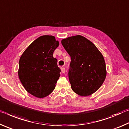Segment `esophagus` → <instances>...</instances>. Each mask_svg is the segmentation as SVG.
Masks as SVG:
<instances>
[{"label":"esophagus","mask_w":129,"mask_h":129,"mask_svg":"<svg viewBox=\"0 0 129 129\" xmlns=\"http://www.w3.org/2000/svg\"><path fill=\"white\" fill-rule=\"evenodd\" d=\"M61 71H62V73H65V71H66V70H65L64 67H62V68H61Z\"/></svg>","instance_id":"esophagus-1"}]
</instances>
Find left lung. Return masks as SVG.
<instances>
[{
  "instance_id": "left-lung-1",
  "label": "left lung",
  "mask_w": 129,
  "mask_h": 129,
  "mask_svg": "<svg viewBox=\"0 0 129 129\" xmlns=\"http://www.w3.org/2000/svg\"><path fill=\"white\" fill-rule=\"evenodd\" d=\"M61 42L71 57L69 78L73 91L82 96L94 93L106 77L102 54L94 43L83 36L69 37Z\"/></svg>"
}]
</instances>
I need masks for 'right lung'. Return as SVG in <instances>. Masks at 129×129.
<instances>
[{"mask_svg":"<svg viewBox=\"0 0 129 129\" xmlns=\"http://www.w3.org/2000/svg\"><path fill=\"white\" fill-rule=\"evenodd\" d=\"M59 42L52 35H43L30 44L21 55L18 76L28 93L37 98L53 91L61 71L53 57Z\"/></svg>","mask_w":129,"mask_h":129,"instance_id":"1","label":"right lung"}]
</instances>
